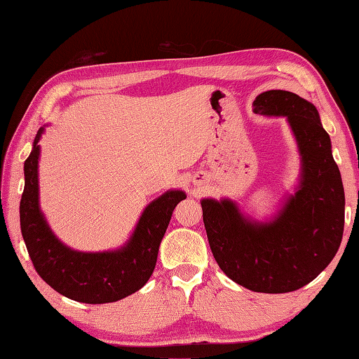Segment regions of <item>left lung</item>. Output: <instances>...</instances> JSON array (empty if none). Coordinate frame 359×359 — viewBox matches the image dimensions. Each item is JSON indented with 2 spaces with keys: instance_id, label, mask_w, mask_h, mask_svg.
<instances>
[{
  "instance_id": "obj_1",
  "label": "left lung",
  "mask_w": 359,
  "mask_h": 359,
  "mask_svg": "<svg viewBox=\"0 0 359 359\" xmlns=\"http://www.w3.org/2000/svg\"><path fill=\"white\" fill-rule=\"evenodd\" d=\"M253 112L287 119L299 152L298 186L266 221L245 215L229 198H203L204 227L230 280L252 292L287 293L313 281L337 255L344 232V187L312 102L287 90H267L253 101Z\"/></svg>"
}]
</instances>
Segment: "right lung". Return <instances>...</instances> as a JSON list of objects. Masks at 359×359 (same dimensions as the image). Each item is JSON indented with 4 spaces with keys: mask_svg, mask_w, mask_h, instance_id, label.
Segmentation results:
<instances>
[{
    "mask_svg": "<svg viewBox=\"0 0 359 359\" xmlns=\"http://www.w3.org/2000/svg\"><path fill=\"white\" fill-rule=\"evenodd\" d=\"M44 130L46 127H39L24 163V192L20 203L21 233L38 275L62 297L86 304L115 302L138 292L154 273L159 244L173 209L186 200V192L170 189L150 201L129 240L118 249H72L53 233L39 205V140Z\"/></svg>",
    "mask_w": 359,
    "mask_h": 359,
    "instance_id": "add662e5",
    "label": "right lung"
}]
</instances>
